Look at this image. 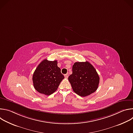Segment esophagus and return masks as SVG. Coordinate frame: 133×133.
<instances>
[{"mask_svg": "<svg viewBox=\"0 0 133 133\" xmlns=\"http://www.w3.org/2000/svg\"><path fill=\"white\" fill-rule=\"evenodd\" d=\"M64 76H65V78H68V74L67 73L66 74H65L64 75Z\"/></svg>", "mask_w": 133, "mask_h": 133, "instance_id": "esophagus-1", "label": "esophagus"}]
</instances>
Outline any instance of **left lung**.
I'll use <instances>...</instances> for the list:
<instances>
[{
  "mask_svg": "<svg viewBox=\"0 0 133 133\" xmlns=\"http://www.w3.org/2000/svg\"><path fill=\"white\" fill-rule=\"evenodd\" d=\"M72 73L68 77L74 91L82 97L87 96L98 88L99 77L94 66L88 62H76Z\"/></svg>",
  "mask_w": 133,
  "mask_h": 133,
  "instance_id": "left-lung-1",
  "label": "left lung"
}]
</instances>
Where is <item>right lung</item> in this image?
<instances>
[{
    "mask_svg": "<svg viewBox=\"0 0 133 133\" xmlns=\"http://www.w3.org/2000/svg\"><path fill=\"white\" fill-rule=\"evenodd\" d=\"M64 78L57 61L43 60L36 68L32 76L35 89L41 94L50 95L57 89Z\"/></svg>",
    "mask_w": 133,
    "mask_h": 133,
    "instance_id": "obj_1",
    "label": "right lung"
}]
</instances>
